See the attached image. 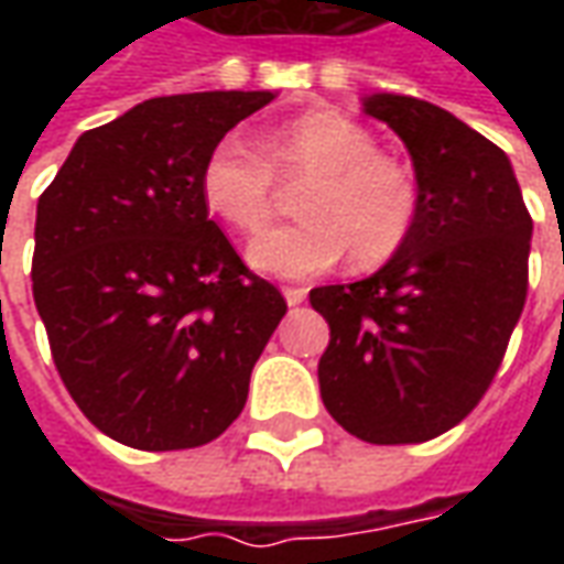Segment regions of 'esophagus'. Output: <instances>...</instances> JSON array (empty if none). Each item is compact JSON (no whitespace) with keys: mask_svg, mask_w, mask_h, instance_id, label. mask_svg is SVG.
<instances>
[{"mask_svg":"<svg viewBox=\"0 0 564 564\" xmlns=\"http://www.w3.org/2000/svg\"><path fill=\"white\" fill-rule=\"evenodd\" d=\"M307 290L305 286H283V299H286V305H302L305 302Z\"/></svg>","mask_w":564,"mask_h":564,"instance_id":"esophagus-1","label":"esophagus"}]
</instances>
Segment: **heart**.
Instances as JSON below:
<instances>
[{"label":"heart","instance_id":"1","mask_svg":"<svg viewBox=\"0 0 564 564\" xmlns=\"http://www.w3.org/2000/svg\"><path fill=\"white\" fill-rule=\"evenodd\" d=\"M274 174L302 184V220L274 226L247 245V262L271 278H314L347 250L359 269L395 257L420 214V189L402 162L378 153L366 127L335 111H311L262 141L226 135L202 169L208 208L238 232H257L274 210Z\"/></svg>","mask_w":564,"mask_h":564}]
</instances>
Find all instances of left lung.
<instances>
[{"mask_svg":"<svg viewBox=\"0 0 564 564\" xmlns=\"http://www.w3.org/2000/svg\"><path fill=\"white\" fill-rule=\"evenodd\" d=\"M404 141L420 214L375 274L311 290L329 323L317 378L332 420L368 444H420L471 414L525 305L532 217L508 153L432 102L371 93Z\"/></svg>","mask_w":564,"mask_h":564,"instance_id":"8db88e82","label":"left lung"}]
</instances>
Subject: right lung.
Here are the masks:
<instances>
[{
	"instance_id": "right-lung-1",
	"label": "right lung",
	"mask_w": 564,
	"mask_h": 564,
	"mask_svg": "<svg viewBox=\"0 0 564 564\" xmlns=\"http://www.w3.org/2000/svg\"><path fill=\"white\" fill-rule=\"evenodd\" d=\"M274 96L148 99L84 132L39 198L32 295L56 371L84 416L127 447L223 435L286 314L202 196L210 148Z\"/></svg>"
}]
</instances>
